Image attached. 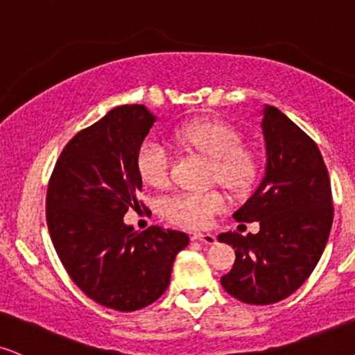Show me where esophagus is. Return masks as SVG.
Here are the masks:
<instances>
[{"instance_id": "1", "label": "esophagus", "mask_w": 355, "mask_h": 355, "mask_svg": "<svg viewBox=\"0 0 355 355\" xmlns=\"http://www.w3.org/2000/svg\"><path fill=\"white\" fill-rule=\"evenodd\" d=\"M192 240H198V242H202L205 245H214L217 242L216 235L202 234V232H194V234H192Z\"/></svg>"}]
</instances>
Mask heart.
Masks as SVG:
<instances>
[{
    "mask_svg": "<svg viewBox=\"0 0 355 355\" xmlns=\"http://www.w3.org/2000/svg\"><path fill=\"white\" fill-rule=\"evenodd\" d=\"M176 139L187 150L211 159V178L230 189L250 184L257 163L242 150V137L234 126L220 120H194L179 126ZM137 168L146 184L163 187L169 178L168 146L156 137L146 138L137 155ZM225 199L218 191H184L161 200L159 211L173 224L200 229L224 211Z\"/></svg>",
    "mask_w": 355,
    "mask_h": 355,
    "instance_id": "obj_1",
    "label": "heart"
}]
</instances>
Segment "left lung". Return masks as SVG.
<instances>
[{
	"label": "left lung",
	"instance_id": "left-lung-1",
	"mask_svg": "<svg viewBox=\"0 0 355 355\" xmlns=\"http://www.w3.org/2000/svg\"><path fill=\"white\" fill-rule=\"evenodd\" d=\"M265 173L234 218L258 222L260 232L218 235L235 248V263L220 279L247 304H273L293 295L318 265L332 225L331 182L321 151L278 108L261 110Z\"/></svg>",
	"mask_w": 355,
	"mask_h": 355
}]
</instances>
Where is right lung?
<instances>
[{"mask_svg":"<svg viewBox=\"0 0 355 355\" xmlns=\"http://www.w3.org/2000/svg\"><path fill=\"white\" fill-rule=\"evenodd\" d=\"M155 121L144 105L113 108L67 143L47 187V227L69 277L95 303L123 313L163 295L189 243L184 232H137L123 220L138 205L137 155Z\"/></svg>","mask_w":355,"mask_h":355,"instance_id":"right-lung-1","label":"right lung"}]
</instances>
